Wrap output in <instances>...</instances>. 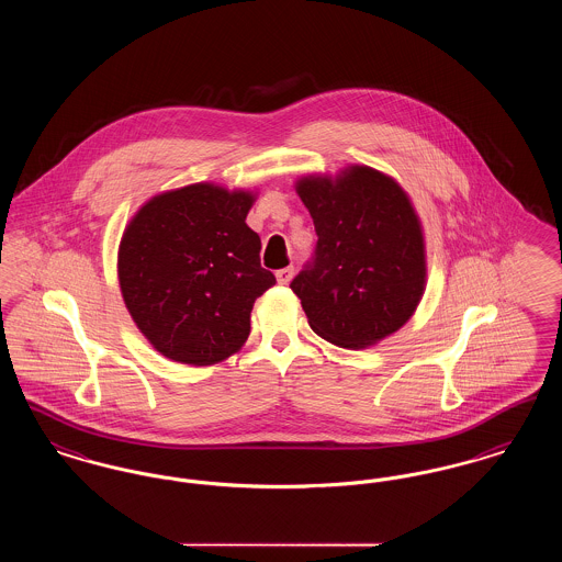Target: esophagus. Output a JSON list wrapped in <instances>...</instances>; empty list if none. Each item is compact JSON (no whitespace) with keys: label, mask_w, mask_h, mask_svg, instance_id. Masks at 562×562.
I'll return each mask as SVG.
<instances>
[{"label":"esophagus","mask_w":562,"mask_h":562,"mask_svg":"<svg viewBox=\"0 0 562 562\" xmlns=\"http://www.w3.org/2000/svg\"><path fill=\"white\" fill-rule=\"evenodd\" d=\"M294 268H282L276 271V278H278V284H289L293 280Z\"/></svg>","instance_id":"obj_1"}]
</instances>
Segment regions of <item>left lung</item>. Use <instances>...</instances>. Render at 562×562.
Returning <instances> with one entry per match:
<instances>
[{
    "mask_svg": "<svg viewBox=\"0 0 562 562\" xmlns=\"http://www.w3.org/2000/svg\"><path fill=\"white\" fill-rule=\"evenodd\" d=\"M296 193L318 236L291 282L312 330L351 349L396 333L426 284L424 234L406 193L369 166L335 181L301 179Z\"/></svg>",
    "mask_w": 562,
    "mask_h": 562,
    "instance_id": "8db88e82",
    "label": "left lung"
}]
</instances>
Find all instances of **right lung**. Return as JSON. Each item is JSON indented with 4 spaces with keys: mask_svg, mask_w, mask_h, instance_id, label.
<instances>
[{
    "mask_svg": "<svg viewBox=\"0 0 562 562\" xmlns=\"http://www.w3.org/2000/svg\"><path fill=\"white\" fill-rule=\"evenodd\" d=\"M252 195L198 183L156 195L124 232V303L149 344L193 367L225 360L250 333L257 296L276 284L246 225Z\"/></svg>",
    "mask_w": 562,
    "mask_h": 562,
    "instance_id": "add662e5",
    "label": "right lung"
}]
</instances>
